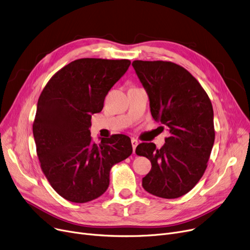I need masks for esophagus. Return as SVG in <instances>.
Masks as SVG:
<instances>
[{
  "label": "esophagus",
  "mask_w": 250,
  "mask_h": 250,
  "mask_svg": "<svg viewBox=\"0 0 250 250\" xmlns=\"http://www.w3.org/2000/svg\"><path fill=\"white\" fill-rule=\"evenodd\" d=\"M138 145H139V142H138L136 139H132V146H133V151H134V153L136 152V148H137Z\"/></svg>",
  "instance_id": "1"
}]
</instances>
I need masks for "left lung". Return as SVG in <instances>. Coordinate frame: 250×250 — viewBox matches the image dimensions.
Here are the masks:
<instances>
[{"instance_id": "8db88e82", "label": "left lung", "mask_w": 250, "mask_h": 250, "mask_svg": "<svg viewBox=\"0 0 250 250\" xmlns=\"http://www.w3.org/2000/svg\"><path fill=\"white\" fill-rule=\"evenodd\" d=\"M132 64L149 96L153 118L169 132L160 149L154 143L137 147V155L147 157L152 164L142 186L159 198H179L194 188L208 166L215 141L211 100L181 65L163 61Z\"/></svg>"}]
</instances>
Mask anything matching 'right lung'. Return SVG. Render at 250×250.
<instances>
[{"mask_svg":"<svg viewBox=\"0 0 250 250\" xmlns=\"http://www.w3.org/2000/svg\"><path fill=\"white\" fill-rule=\"evenodd\" d=\"M130 64L128 60L80 59L57 72L37 102L33 137L50 186L73 203H87L109 186L111 167L133 153L125 135L92 142L91 116Z\"/></svg>","mask_w":250,"mask_h":250,"instance_id":"right-lung-1","label":"right lung"}]
</instances>
